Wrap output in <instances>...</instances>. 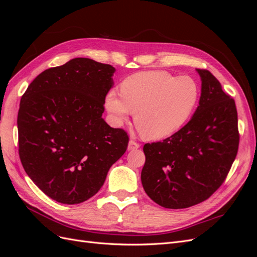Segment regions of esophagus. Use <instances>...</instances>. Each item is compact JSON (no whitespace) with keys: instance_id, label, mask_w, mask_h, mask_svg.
<instances>
[{"instance_id":"esophagus-1","label":"esophagus","mask_w":257,"mask_h":257,"mask_svg":"<svg viewBox=\"0 0 257 257\" xmlns=\"http://www.w3.org/2000/svg\"><path fill=\"white\" fill-rule=\"evenodd\" d=\"M139 147H141V145H139L137 142H135L134 139H131L128 143V150H136Z\"/></svg>"}]
</instances>
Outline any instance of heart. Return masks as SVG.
Segmentation results:
<instances>
[{
    "mask_svg": "<svg viewBox=\"0 0 257 257\" xmlns=\"http://www.w3.org/2000/svg\"><path fill=\"white\" fill-rule=\"evenodd\" d=\"M118 95L108 93L106 108L116 123L135 112V125L148 139L173 135L188 122L199 100L200 89L190 76L176 77L166 71L132 75L120 85Z\"/></svg>",
    "mask_w": 257,
    "mask_h": 257,
    "instance_id": "obj_1",
    "label": "heart"
}]
</instances>
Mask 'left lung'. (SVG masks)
Instances as JSON below:
<instances>
[{
  "mask_svg": "<svg viewBox=\"0 0 257 257\" xmlns=\"http://www.w3.org/2000/svg\"><path fill=\"white\" fill-rule=\"evenodd\" d=\"M199 106L185 125L163 142L146 144L142 182L154 203L189 208L208 199L226 179L239 147L235 100L208 69Z\"/></svg>",
  "mask_w": 257,
  "mask_h": 257,
  "instance_id": "1",
  "label": "left lung"
}]
</instances>
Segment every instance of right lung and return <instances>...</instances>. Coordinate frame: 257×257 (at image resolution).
Here are the masks:
<instances>
[{
    "instance_id": "add662e5",
    "label": "right lung",
    "mask_w": 257,
    "mask_h": 257,
    "mask_svg": "<svg viewBox=\"0 0 257 257\" xmlns=\"http://www.w3.org/2000/svg\"><path fill=\"white\" fill-rule=\"evenodd\" d=\"M114 67L76 58L29 84L18 111L21 164L46 195L75 205L94 196L128 135L102 118Z\"/></svg>"
}]
</instances>
